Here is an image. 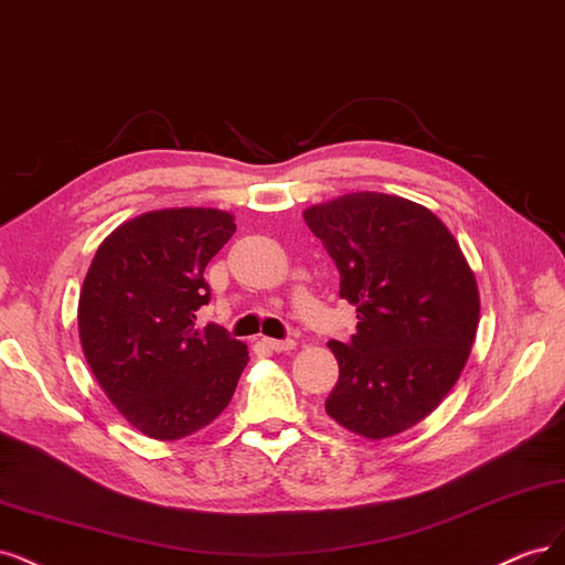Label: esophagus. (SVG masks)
<instances>
[{"label": "esophagus", "mask_w": 565, "mask_h": 565, "mask_svg": "<svg viewBox=\"0 0 565 565\" xmlns=\"http://www.w3.org/2000/svg\"><path fill=\"white\" fill-rule=\"evenodd\" d=\"M263 344L267 350H271V352H288V350H294L296 348V342L290 340V338H286V340H275V338H263Z\"/></svg>", "instance_id": "obj_1"}]
</instances>
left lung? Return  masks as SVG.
<instances>
[{
  "mask_svg": "<svg viewBox=\"0 0 565 565\" xmlns=\"http://www.w3.org/2000/svg\"><path fill=\"white\" fill-rule=\"evenodd\" d=\"M302 215L359 319L348 342H329L340 377L326 413L363 439L402 434L465 369L479 326L475 271L439 217L404 196L352 192Z\"/></svg>",
  "mask_w": 565,
  "mask_h": 565,
  "instance_id": "obj_1",
  "label": "left lung"
}]
</instances>
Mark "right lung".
<instances>
[{"mask_svg": "<svg viewBox=\"0 0 565 565\" xmlns=\"http://www.w3.org/2000/svg\"><path fill=\"white\" fill-rule=\"evenodd\" d=\"M236 225L227 211L163 209L98 246L79 294L82 350L117 411L150 439L175 441L225 411L248 363L242 340L196 323L204 269Z\"/></svg>", "mask_w": 565, "mask_h": 565, "instance_id": "add662e5", "label": "right lung"}]
</instances>
